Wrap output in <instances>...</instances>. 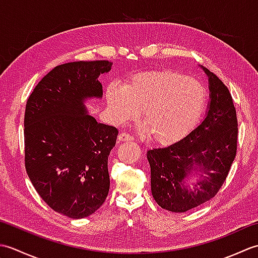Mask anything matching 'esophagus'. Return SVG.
Returning a JSON list of instances; mask_svg holds the SVG:
<instances>
[{
    "label": "esophagus",
    "instance_id": "obj_1",
    "mask_svg": "<svg viewBox=\"0 0 258 258\" xmlns=\"http://www.w3.org/2000/svg\"><path fill=\"white\" fill-rule=\"evenodd\" d=\"M118 140H119L120 142H126V141H133L134 138H133L132 135H130L128 133L123 132V133H120V134L118 135Z\"/></svg>",
    "mask_w": 258,
    "mask_h": 258
}]
</instances>
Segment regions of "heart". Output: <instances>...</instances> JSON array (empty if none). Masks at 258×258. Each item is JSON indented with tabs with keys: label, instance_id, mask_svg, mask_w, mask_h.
<instances>
[{
	"label": "heart",
	"instance_id": "1",
	"mask_svg": "<svg viewBox=\"0 0 258 258\" xmlns=\"http://www.w3.org/2000/svg\"><path fill=\"white\" fill-rule=\"evenodd\" d=\"M106 100L112 117L120 124L136 120L143 112L151 140L165 145L182 140L195 127L207 94L197 80L165 70L134 75L124 87L109 84Z\"/></svg>",
	"mask_w": 258,
	"mask_h": 258
}]
</instances>
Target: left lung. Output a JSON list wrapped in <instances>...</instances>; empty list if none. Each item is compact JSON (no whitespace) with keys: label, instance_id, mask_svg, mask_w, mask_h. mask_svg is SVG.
Returning a JSON list of instances; mask_svg holds the SVG:
<instances>
[{"label":"left lung","instance_id":"obj_1","mask_svg":"<svg viewBox=\"0 0 258 258\" xmlns=\"http://www.w3.org/2000/svg\"><path fill=\"white\" fill-rule=\"evenodd\" d=\"M211 102L204 120L176 143L147 151L152 195L164 210L184 213L213 199L223 186L237 151L236 109L227 86L204 69ZM202 179L193 189L184 185L188 175Z\"/></svg>","mask_w":258,"mask_h":258}]
</instances>
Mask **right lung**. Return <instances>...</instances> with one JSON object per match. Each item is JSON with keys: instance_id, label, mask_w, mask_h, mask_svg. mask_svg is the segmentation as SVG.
Masks as SVG:
<instances>
[{"instance_id": "obj_1", "label": "right lung", "mask_w": 258, "mask_h": 258, "mask_svg": "<svg viewBox=\"0 0 258 258\" xmlns=\"http://www.w3.org/2000/svg\"><path fill=\"white\" fill-rule=\"evenodd\" d=\"M112 62H71L54 68L27 98L24 163L36 191L71 218L92 215L109 190L108 155L118 131L97 123L83 102L102 97L97 78Z\"/></svg>"}]
</instances>
